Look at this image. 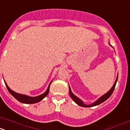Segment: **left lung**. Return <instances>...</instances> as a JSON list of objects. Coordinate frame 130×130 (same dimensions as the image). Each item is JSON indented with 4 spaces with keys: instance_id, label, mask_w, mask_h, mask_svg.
I'll list each match as a JSON object with an SVG mask.
<instances>
[{
    "instance_id": "1",
    "label": "left lung",
    "mask_w": 130,
    "mask_h": 130,
    "mask_svg": "<svg viewBox=\"0 0 130 130\" xmlns=\"http://www.w3.org/2000/svg\"><path fill=\"white\" fill-rule=\"evenodd\" d=\"M109 45H111V44H109ZM117 80H118V75H117V79H116L114 85H112V87H111V89H110L107 92L105 93V94L102 95L101 97H100L97 100L95 101V102H93V103H92L91 104H85L83 102V101L81 100L80 99V98H79L77 96H76L74 94H73V92H72V90H71V88L70 87V85H69V92H70V97L72 98V99L74 101V102H75L78 105H79V106L84 107H90L96 106V105H100V104H102V103H103L104 102H105V100H107L108 98L111 96V94H112V92H113V90H114L115 88L116 83H117Z\"/></svg>"
}]
</instances>
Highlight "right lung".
<instances>
[{
	"instance_id": "obj_1",
	"label": "right lung",
	"mask_w": 130,
	"mask_h": 130,
	"mask_svg": "<svg viewBox=\"0 0 130 130\" xmlns=\"http://www.w3.org/2000/svg\"><path fill=\"white\" fill-rule=\"evenodd\" d=\"M52 81L53 80L50 82V83H49V86H48L47 88L46 91L44 93H43L42 94L39 95V96H34V97H31V96H27V95L22 94H19V93L15 92H14L13 90H11V89H10V88L8 86V85L6 84V81H4V83H5L6 87L7 89L8 90L9 92H10V94L17 100L21 102L23 104H32L38 103V102H40V101H42L45 97H46L47 95L48 94V93H49V87H50V85H51V83H52Z\"/></svg>"
}]
</instances>
